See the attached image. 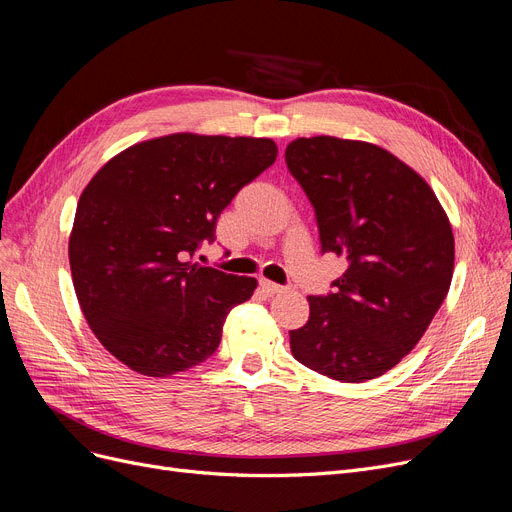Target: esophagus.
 Here are the masks:
<instances>
[{
  "instance_id": "obj_1",
  "label": "esophagus",
  "mask_w": 512,
  "mask_h": 512,
  "mask_svg": "<svg viewBox=\"0 0 512 512\" xmlns=\"http://www.w3.org/2000/svg\"><path fill=\"white\" fill-rule=\"evenodd\" d=\"M259 286H261V291L265 293V295H278V293H282L284 291V288L280 286V284H276V282H270V280H261L259 282Z\"/></svg>"
}]
</instances>
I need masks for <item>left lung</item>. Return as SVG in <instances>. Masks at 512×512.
I'll use <instances>...</instances> for the list:
<instances>
[{"label": "left lung", "mask_w": 512, "mask_h": 512, "mask_svg": "<svg viewBox=\"0 0 512 512\" xmlns=\"http://www.w3.org/2000/svg\"><path fill=\"white\" fill-rule=\"evenodd\" d=\"M284 159L316 211L322 253L347 259L332 293L307 297V324L288 332L293 355L341 383L376 379L414 349L450 291V219L381 146L297 138Z\"/></svg>", "instance_id": "8db88e82"}]
</instances>
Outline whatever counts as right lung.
Returning <instances> with one entry per match:
<instances>
[{"label": "right lung", "mask_w": 512, "mask_h": 512, "mask_svg": "<svg viewBox=\"0 0 512 512\" xmlns=\"http://www.w3.org/2000/svg\"><path fill=\"white\" fill-rule=\"evenodd\" d=\"M278 157L268 138L173 133L129 146L85 186L69 238L75 293L96 339L133 372L205 362L257 280L188 261L217 217Z\"/></svg>", "instance_id": "right-lung-1"}]
</instances>
